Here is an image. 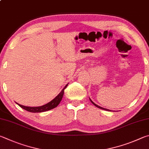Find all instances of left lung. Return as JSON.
I'll list each match as a JSON object with an SVG mask.
<instances>
[{
  "label": "left lung",
  "instance_id": "obj_1",
  "mask_svg": "<svg viewBox=\"0 0 149 149\" xmlns=\"http://www.w3.org/2000/svg\"><path fill=\"white\" fill-rule=\"evenodd\" d=\"M90 101H91V102H92L93 104V105H94L95 107H98V108H100V109H103V110H105V111H111L110 110H109V109H104V108H102V107H100V106H98L97 105H96V104L95 103H93V101H92V100H90Z\"/></svg>",
  "mask_w": 149,
  "mask_h": 149
}]
</instances>
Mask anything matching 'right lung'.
Wrapping results in <instances>:
<instances>
[{
  "instance_id": "add662e5",
  "label": "right lung",
  "mask_w": 149,
  "mask_h": 149,
  "mask_svg": "<svg viewBox=\"0 0 149 149\" xmlns=\"http://www.w3.org/2000/svg\"><path fill=\"white\" fill-rule=\"evenodd\" d=\"M67 85L68 84L65 86V88L62 90L61 92H60L53 100H52L50 102L44 105L40 106V107H26V106L19 105V104L18 103L17 104L20 107H22V109H25V110L29 112H31V113H42V112L51 110V109L56 107L59 104L60 101H61L63 96V94H64V90L67 88Z\"/></svg>"
}]
</instances>
